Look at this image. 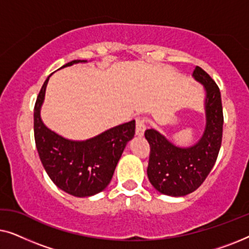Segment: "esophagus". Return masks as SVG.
I'll return each mask as SVG.
<instances>
[{
	"mask_svg": "<svg viewBox=\"0 0 249 249\" xmlns=\"http://www.w3.org/2000/svg\"><path fill=\"white\" fill-rule=\"evenodd\" d=\"M145 129H146V125H145L144 120H142V118H138L137 120H136V135L142 136L144 135Z\"/></svg>",
	"mask_w": 249,
	"mask_h": 249,
	"instance_id": "1",
	"label": "esophagus"
}]
</instances>
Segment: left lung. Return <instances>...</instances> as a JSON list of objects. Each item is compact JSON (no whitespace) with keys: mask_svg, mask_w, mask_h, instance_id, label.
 <instances>
[{"mask_svg":"<svg viewBox=\"0 0 249 249\" xmlns=\"http://www.w3.org/2000/svg\"><path fill=\"white\" fill-rule=\"evenodd\" d=\"M193 77L205 89L206 124L202 138L195 145L180 147L155 129H147L145 138L151 146L147 177L161 194L173 197L195 192L215 164L222 142L223 111L219 87L202 68L196 67Z\"/></svg>","mask_w":249,"mask_h":249,"instance_id":"left-lung-1","label":"left lung"}]
</instances>
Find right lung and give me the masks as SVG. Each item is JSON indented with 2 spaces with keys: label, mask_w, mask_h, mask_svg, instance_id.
I'll list each match as a JSON object with an SVG mask.
<instances>
[{
  "label": "right lung",
  "mask_w": 249,
  "mask_h": 249,
  "mask_svg": "<svg viewBox=\"0 0 249 249\" xmlns=\"http://www.w3.org/2000/svg\"><path fill=\"white\" fill-rule=\"evenodd\" d=\"M73 60L70 67L85 63ZM47 77L34 108V136L45 171L61 190L76 197H89L107 188L128 142L135 135V120L115 125L86 141H72L47 128L40 118Z\"/></svg>",
  "instance_id": "obj_1"
}]
</instances>
